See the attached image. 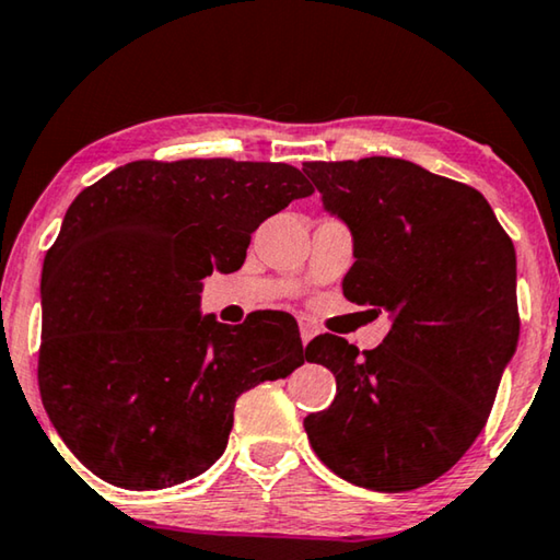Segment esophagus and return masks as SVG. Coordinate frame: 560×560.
I'll list each match as a JSON object with an SVG mask.
<instances>
[{
    "instance_id": "1",
    "label": "esophagus",
    "mask_w": 560,
    "mask_h": 560,
    "mask_svg": "<svg viewBox=\"0 0 560 560\" xmlns=\"http://www.w3.org/2000/svg\"><path fill=\"white\" fill-rule=\"evenodd\" d=\"M299 331H301V341L306 346L318 334V326L312 322V318H299Z\"/></svg>"
}]
</instances>
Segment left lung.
<instances>
[{"label": "left lung", "mask_w": 560, "mask_h": 560, "mask_svg": "<svg viewBox=\"0 0 560 560\" xmlns=\"http://www.w3.org/2000/svg\"><path fill=\"white\" fill-rule=\"evenodd\" d=\"M324 209L353 236L343 296L392 316L381 346L308 343L336 398L308 413L312 448L343 481L411 491L483 431L518 343L516 248L481 191L394 156L306 162Z\"/></svg>", "instance_id": "8db88e82"}]
</instances>
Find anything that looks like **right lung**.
<instances>
[{"label":"right lung","mask_w":560,"mask_h":560,"mask_svg":"<svg viewBox=\"0 0 560 560\" xmlns=\"http://www.w3.org/2000/svg\"><path fill=\"white\" fill-rule=\"evenodd\" d=\"M308 194L289 164L141 159L72 201L42 269L39 394L89 471L189 481L224 454L236 398L308 359L294 316L199 314L201 279L242 269L261 221Z\"/></svg>","instance_id":"obj_1"}]
</instances>
